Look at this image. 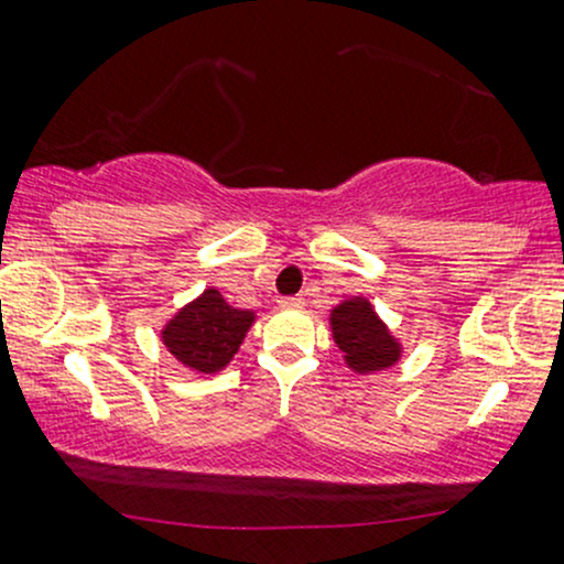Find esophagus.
I'll use <instances>...</instances> for the list:
<instances>
[{
	"mask_svg": "<svg viewBox=\"0 0 564 564\" xmlns=\"http://www.w3.org/2000/svg\"><path fill=\"white\" fill-rule=\"evenodd\" d=\"M278 304H281L283 310H300L304 300H302V296H286V300H281Z\"/></svg>",
	"mask_w": 564,
	"mask_h": 564,
	"instance_id": "34e87169",
	"label": "esophagus"
}]
</instances>
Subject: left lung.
Instances as JSON below:
<instances>
[{
  "mask_svg": "<svg viewBox=\"0 0 564 564\" xmlns=\"http://www.w3.org/2000/svg\"><path fill=\"white\" fill-rule=\"evenodd\" d=\"M330 336L344 362L357 376L386 370L402 359V341L391 334L376 307L365 296H347L330 310Z\"/></svg>",
  "mask_w": 564,
  "mask_h": 564,
  "instance_id": "1",
  "label": "left lung"
}]
</instances>
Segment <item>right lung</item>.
I'll use <instances>...</instances> for the list:
<instances>
[{"instance_id":"add662e5","label":"right lung","mask_w":564,"mask_h":564,"mask_svg":"<svg viewBox=\"0 0 564 564\" xmlns=\"http://www.w3.org/2000/svg\"><path fill=\"white\" fill-rule=\"evenodd\" d=\"M257 321L254 310L230 307L217 289H205L160 328L165 349L202 376L226 370Z\"/></svg>"}]
</instances>
